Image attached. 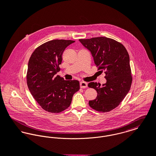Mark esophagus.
<instances>
[{
	"mask_svg": "<svg viewBox=\"0 0 156 156\" xmlns=\"http://www.w3.org/2000/svg\"><path fill=\"white\" fill-rule=\"evenodd\" d=\"M80 87L81 88H85L87 87V83L84 81H81L80 83Z\"/></svg>",
	"mask_w": 156,
	"mask_h": 156,
	"instance_id": "obj_1",
	"label": "esophagus"
}]
</instances>
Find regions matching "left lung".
<instances>
[{
	"label": "left lung",
	"instance_id": "8db88e82",
	"mask_svg": "<svg viewBox=\"0 0 156 156\" xmlns=\"http://www.w3.org/2000/svg\"><path fill=\"white\" fill-rule=\"evenodd\" d=\"M79 41L90 51L98 70L104 71L106 74V83L102 86L97 83H88V87L95 89L98 93L96 98L89 101V106L98 112H109L120 105L132 85L128 52L120 42L106 37Z\"/></svg>",
	"mask_w": 156,
	"mask_h": 156
}]
</instances>
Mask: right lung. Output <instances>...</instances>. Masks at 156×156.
<instances>
[{
    "mask_svg": "<svg viewBox=\"0 0 156 156\" xmlns=\"http://www.w3.org/2000/svg\"><path fill=\"white\" fill-rule=\"evenodd\" d=\"M74 42L65 39L48 41L37 47L29 60L27 86L37 104L49 112L59 113L66 109L73 94L80 88L78 80L66 81L55 75L60 70L64 50Z\"/></svg>",
    "mask_w": 156,
    "mask_h": 156,
    "instance_id": "obj_1",
    "label": "right lung"
}]
</instances>
